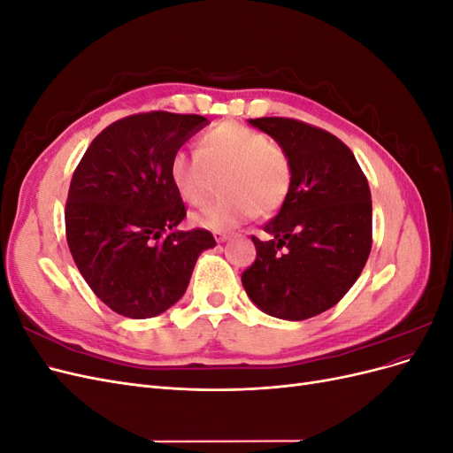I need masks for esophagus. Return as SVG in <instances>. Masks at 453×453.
I'll list each match as a JSON object with an SVG mask.
<instances>
[{
    "mask_svg": "<svg viewBox=\"0 0 453 453\" xmlns=\"http://www.w3.org/2000/svg\"><path fill=\"white\" fill-rule=\"evenodd\" d=\"M213 236H215V240H217L219 243H223V242H226V240H228V232L217 230V232H213Z\"/></svg>",
    "mask_w": 453,
    "mask_h": 453,
    "instance_id": "34e87169",
    "label": "esophagus"
}]
</instances>
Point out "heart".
Segmentation results:
<instances>
[{
    "label": "heart",
    "mask_w": 453,
    "mask_h": 453,
    "mask_svg": "<svg viewBox=\"0 0 453 453\" xmlns=\"http://www.w3.org/2000/svg\"><path fill=\"white\" fill-rule=\"evenodd\" d=\"M221 175L226 196L190 215L198 226L228 230L255 211L273 213L289 195L293 164L270 135L232 120L205 132L196 153L175 150L170 158V180L180 196L193 205L208 200Z\"/></svg>",
    "instance_id": "b5f03b06"
}]
</instances>
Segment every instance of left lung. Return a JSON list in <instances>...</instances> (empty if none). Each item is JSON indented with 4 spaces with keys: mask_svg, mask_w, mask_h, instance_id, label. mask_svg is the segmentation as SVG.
<instances>
[{
    "mask_svg": "<svg viewBox=\"0 0 453 453\" xmlns=\"http://www.w3.org/2000/svg\"><path fill=\"white\" fill-rule=\"evenodd\" d=\"M293 164L281 210L255 236L245 293L272 318L303 321L338 304L357 281L372 248V200L349 147L331 132L285 117L251 119Z\"/></svg>",
    "mask_w": 453,
    "mask_h": 453,
    "instance_id": "1",
    "label": "left lung"
}]
</instances>
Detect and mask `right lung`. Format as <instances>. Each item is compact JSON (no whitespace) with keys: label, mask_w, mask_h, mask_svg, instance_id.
Segmentation results:
<instances>
[{"label":"right lung","mask_w":453,"mask_h":453,"mask_svg":"<svg viewBox=\"0 0 453 453\" xmlns=\"http://www.w3.org/2000/svg\"><path fill=\"white\" fill-rule=\"evenodd\" d=\"M202 115L138 113L92 140L73 172L65 238L94 295L113 311L147 319L187 291L210 230H177L185 203L170 180V158L208 125Z\"/></svg>","instance_id":"1"}]
</instances>
